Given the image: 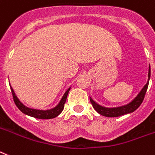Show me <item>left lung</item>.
Listing matches in <instances>:
<instances>
[{
	"label": "left lung",
	"mask_w": 155,
	"mask_h": 155,
	"mask_svg": "<svg viewBox=\"0 0 155 155\" xmlns=\"http://www.w3.org/2000/svg\"><path fill=\"white\" fill-rule=\"evenodd\" d=\"M150 78V66H149V73H148V81H147V83L144 85V87L142 88L140 93L137 95V97L134 99L133 101H130V103L127 104V105L119 106V107H115V108H106V107L101 106L100 105H98L97 103H96L91 97H90V102L92 104L94 109L98 114L108 117H119V116H122V115L134 112V111L136 110L140 106V105L142 104V101H143L145 94H146L147 88H148V85H149Z\"/></svg>",
	"instance_id": "1"
}]
</instances>
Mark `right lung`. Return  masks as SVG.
Instances as JSON below:
<instances>
[{
  "instance_id": "1",
  "label": "right lung",
  "mask_w": 155,
  "mask_h": 155,
  "mask_svg": "<svg viewBox=\"0 0 155 155\" xmlns=\"http://www.w3.org/2000/svg\"><path fill=\"white\" fill-rule=\"evenodd\" d=\"M10 89L11 91H12V94H13V101H14L16 106H17V108L19 109L21 111L23 114H25L31 116V117H36V118H39V119H50V118L56 117L57 116L60 114L62 112L63 109H64L65 101H66V98H67V95L70 90V88H69L65 91V93L63 95L62 98L61 99L60 102L54 108L50 109V110H36V109L28 108V107L25 106L24 104L21 103L19 99L17 98V95L15 94L14 90H13V89L11 86Z\"/></svg>"
}]
</instances>
